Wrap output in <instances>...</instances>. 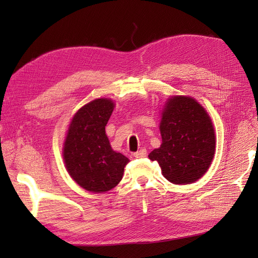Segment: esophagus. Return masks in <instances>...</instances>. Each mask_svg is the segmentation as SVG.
<instances>
[{"instance_id": "34e87169", "label": "esophagus", "mask_w": 258, "mask_h": 258, "mask_svg": "<svg viewBox=\"0 0 258 258\" xmlns=\"http://www.w3.org/2000/svg\"><path fill=\"white\" fill-rule=\"evenodd\" d=\"M146 155H147V153H146V150H144V148H142V150H140L136 153H134L135 158H144V157H146Z\"/></svg>"}]
</instances>
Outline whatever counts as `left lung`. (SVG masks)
<instances>
[{"label": "left lung", "mask_w": 258, "mask_h": 258, "mask_svg": "<svg viewBox=\"0 0 258 258\" xmlns=\"http://www.w3.org/2000/svg\"><path fill=\"white\" fill-rule=\"evenodd\" d=\"M162 144L148 155L172 184H191L206 173L215 153L212 120L195 98L169 97L161 113Z\"/></svg>", "instance_id": "left-lung-1"}]
</instances>
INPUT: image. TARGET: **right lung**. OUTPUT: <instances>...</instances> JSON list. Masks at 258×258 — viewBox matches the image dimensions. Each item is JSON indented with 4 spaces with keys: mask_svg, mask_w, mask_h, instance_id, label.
Here are the masks:
<instances>
[{
    "mask_svg": "<svg viewBox=\"0 0 258 258\" xmlns=\"http://www.w3.org/2000/svg\"><path fill=\"white\" fill-rule=\"evenodd\" d=\"M115 107L110 98H97L81 106L67 131L62 157L70 177L91 192H106L117 186L128 159L115 152L105 125Z\"/></svg>",
    "mask_w": 258,
    "mask_h": 258,
    "instance_id": "1",
    "label": "right lung"
}]
</instances>
